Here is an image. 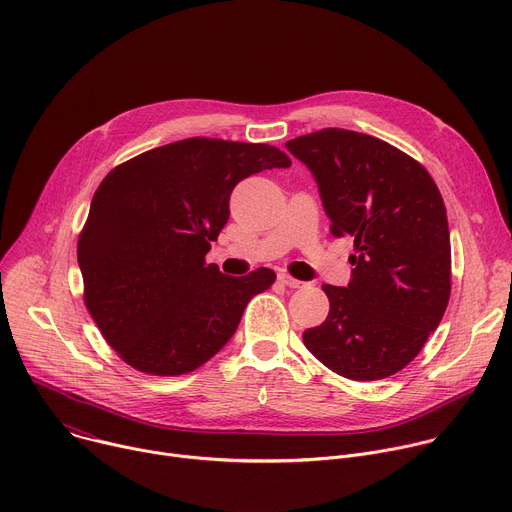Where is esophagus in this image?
Returning <instances> with one entry per match:
<instances>
[{
	"mask_svg": "<svg viewBox=\"0 0 512 512\" xmlns=\"http://www.w3.org/2000/svg\"><path fill=\"white\" fill-rule=\"evenodd\" d=\"M277 281H279L281 285H287V287H291V289H296V287H302V285H304V281H298V279H294V277H291L289 273H279V275H277Z\"/></svg>",
	"mask_w": 512,
	"mask_h": 512,
	"instance_id": "34e87169",
	"label": "esophagus"
}]
</instances>
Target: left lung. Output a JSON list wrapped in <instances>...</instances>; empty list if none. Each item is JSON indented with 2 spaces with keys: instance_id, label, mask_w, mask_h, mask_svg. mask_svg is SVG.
<instances>
[{
  "instance_id": "8db88e82",
  "label": "left lung",
  "mask_w": 512,
  "mask_h": 512,
  "mask_svg": "<svg viewBox=\"0 0 512 512\" xmlns=\"http://www.w3.org/2000/svg\"><path fill=\"white\" fill-rule=\"evenodd\" d=\"M312 172L334 237L356 255L346 287L322 285L328 318L306 348L352 381L387 379L440 326L452 289L448 214L427 170L367 133L328 127L285 143Z\"/></svg>"
}]
</instances>
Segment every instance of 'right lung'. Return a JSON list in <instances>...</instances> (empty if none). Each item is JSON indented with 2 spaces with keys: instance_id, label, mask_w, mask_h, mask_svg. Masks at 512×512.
<instances>
[{
  "instance_id": "1",
  "label": "right lung",
  "mask_w": 512,
  "mask_h": 512,
  "mask_svg": "<svg viewBox=\"0 0 512 512\" xmlns=\"http://www.w3.org/2000/svg\"><path fill=\"white\" fill-rule=\"evenodd\" d=\"M289 166L267 143L190 137L105 176L77 253L87 310L129 367L186 375L231 340L245 306L275 273L259 267L229 277L204 257L229 221L233 188Z\"/></svg>"
}]
</instances>
